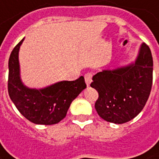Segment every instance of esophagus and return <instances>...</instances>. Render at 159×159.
Segmentation results:
<instances>
[{"label":"esophagus","mask_w":159,"mask_h":159,"mask_svg":"<svg viewBox=\"0 0 159 159\" xmlns=\"http://www.w3.org/2000/svg\"><path fill=\"white\" fill-rule=\"evenodd\" d=\"M85 81L86 83V86H90V83L92 82V77H93V75H92V73H87L85 74Z\"/></svg>","instance_id":"esophagus-1"}]
</instances>
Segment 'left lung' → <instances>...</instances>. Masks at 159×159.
Listing matches in <instances>:
<instances>
[{
	"mask_svg": "<svg viewBox=\"0 0 159 159\" xmlns=\"http://www.w3.org/2000/svg\"><path fill=\"white\" fill-rule=\"evenodd\" d=\"M152 73V52L143 43L134 64L96 73L90 86L98 93L95 109L100 118L114 124L134 119L150 96Z\"/></svg>",
	"mask_w": 159,
	"mask_h": 159,
	"instance_id": "8db88e82",
	"label": "left lung"
}]
</instances>
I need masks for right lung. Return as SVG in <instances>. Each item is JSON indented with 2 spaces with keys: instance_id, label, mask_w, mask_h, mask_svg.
I'll list each match as a JSON object with an SVG mask.
<instances>
[{
  "instance_id": "add662e5",
  "label": "right lung",
  "mask_w": 159,
  "mask_h": 159,
  "mask_svg": "<svg viewBox=\"0 0 159 159\" xmlns=\"http://www.w3.org/2000/svg\"><path fill=\"white\" fill-rule=\"evenodd\" d=\"M23 40L13 49L8 61L9 97L18 111L32 123L45 125L59 123L66 117L72 101L86 87L84 77L58 82L40 90L26 87L20 78L18 59Z\"/></svg>"
}]
</instances>
